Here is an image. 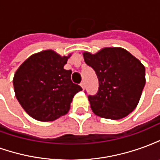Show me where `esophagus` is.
<instances>
[{"label": "esophagus", "instance_id": "34e87169", "mask_svg": "<svg viewBox=\"0 0 160 160\" xmlns=\"http://www.w3.org/2000/svg\"><path fill=\"white\" fill-rule=\"evenodd\" d=\"M80 87H82V88H85V81H81V83H80Z\"/></svg>", "mask_w": 160, "mask_h": 160}]
</instances>
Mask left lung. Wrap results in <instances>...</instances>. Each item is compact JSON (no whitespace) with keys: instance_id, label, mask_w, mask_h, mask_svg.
I'll return each instance as SVG.
<instances>
[{"instance_id":"obj_1","label":"left lung","mask_w":160,"mask_h":160,"mask_svg":"<svg viewBox=\"0 0 160 160\" xmlns=\"http://www.w3.org/2000/svg\"><path fill=\"white\" fill-rule=\"evenodd\" d=\"M83 56L99 82L97 93L88 96L94 114L118 120L134 111L146 84L143 64L122 48H104Z\"/></svg>"}]
</instances>
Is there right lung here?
<instances>
[{
    "label": "right lung",
    "instance_id": "right-lung-1",
    "mask_svg": "<svg viewBox=\"0 0 160 160\" xmlns=\"http://www.w3.org/2000/svg\"><path fill=\"white\" fill-rule=\"evenodd\" d=\"M70 56L43 50L30 56L14 73L16 98L34 119L49 122L64 116L69 111L73 96L82 90L72 82V71L63 68Z\"/></svg>",
    "mask_w": 160,
    "mask_h": 160
}]
</instances>
